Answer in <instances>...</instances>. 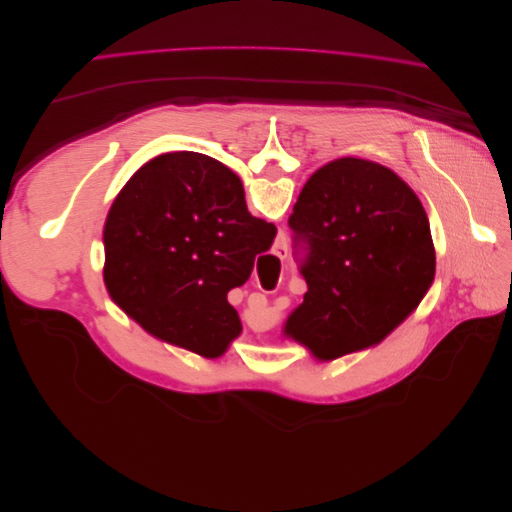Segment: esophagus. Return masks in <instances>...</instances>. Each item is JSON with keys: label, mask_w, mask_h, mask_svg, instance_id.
Returning <instances> with one entry per match:
<instances>
[{"label": "esophagus", "mask_w": 512, "mask_h": 512, "mask_svg": "<svg viewBox=\"0 0 512 512\" xmlns=\"http://www.w3.org/2000/svg\"><path fill=\"white\" fill-rule=\"evenodd\" d=\"M273 254H275L277 258H281V260H285V258H287V241H285V237L277 239L275 248H273Z\"/></svg>", "instance_id": "34e87169"}]
</instances>
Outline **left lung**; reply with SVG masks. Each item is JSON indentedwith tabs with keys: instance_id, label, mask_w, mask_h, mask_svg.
I'll return each mask as SVG.
<instances>
[{
	"instance_id": "left-lung-1",
	"label": "left lung",
	"mask_w": 512,
	"mask_h": 512,
	"mask_svg": "<svg viewBox=\"0 0 512 512\" xmlns=\"http://www.w3.org/2000/svg\"><path fill=\"white\" fill-rule=\"evenodd\" d=\"M289 229L308 291L285 335L321 360L379 344L433 281L427 212L415 191L377 162L339 158L316 170Z\"/></svg>"
}]
</instances>
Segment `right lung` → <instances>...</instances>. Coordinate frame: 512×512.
<instances>
[{"instance_id": "1", "label": "right lung", "mask_w": 512, "mask_h": 512, "mask_svg": "<svg viewBox=\"0 0 512 512\" xmlns=\"http://www.w3.org/2000/svg\"><path fill=\"white\" fill-rule=\"evenodd\" d=\"M275 235L273 223L248 212L243 185L223 162L162 154L137 170L108 212L106 287L145 331L221 356L241 331L227 294L250 279Z\"/></svg>"}]
</instances>
